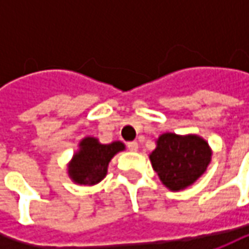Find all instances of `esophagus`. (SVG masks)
Segmentation results:
<instances>
[{"label": "esophagus", "mask_w": 249, "mask_h": 249, "mask_svg": "<svg viewBox=\"0 0 249 249\" xmlns=\"http://www.w3.org/2000/svg\"><path fill=\"white\" fill-rule=\"evenodd\" d=\"M127 147H129L130 151L136 152V151H139V142H137V141H131V142H127Z\"/></svg>", "instance_id": "esophagus-1"}]
</instances>
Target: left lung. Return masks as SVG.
<instances>
[{
	"mask_svg": "<svg viewBox=\"0 0 249 249\" xmlns=\"http://www.w3.org/2000/svg\"><path fill=\"white\" fill-rule=\"evenodd\" d=\"M149 160L162 184L170 191H181L202 176L212 160L208 141L196 134L163 133Z\"/></svg>",
	"mask_w": 249,
	"mask_h": 249,
	"instance_id": "obj_1",
	"label": "left lung"
}]
</instances>
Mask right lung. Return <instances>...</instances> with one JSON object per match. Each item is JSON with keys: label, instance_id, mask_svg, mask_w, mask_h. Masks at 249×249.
Returning <instances> with one entry per match:
<instances>
[{"label": "right lung", "instance_id": "right-lung-1", "mask_svg": "<svg viewBox=\"0 0 249 249\" xmlns=\"http://www.w3.org/2000/svg\"><path fill=\"white\" fill-rule=\"evenodd\" d=\"M120 151H124L122 141L102 144L98 139L87 136L80 140L79 149L68 163V176L74 184L95 186L105 178L109 162Z\"/></svg>", "mask_w": 249, "mask_h": 249}]
</instances>
